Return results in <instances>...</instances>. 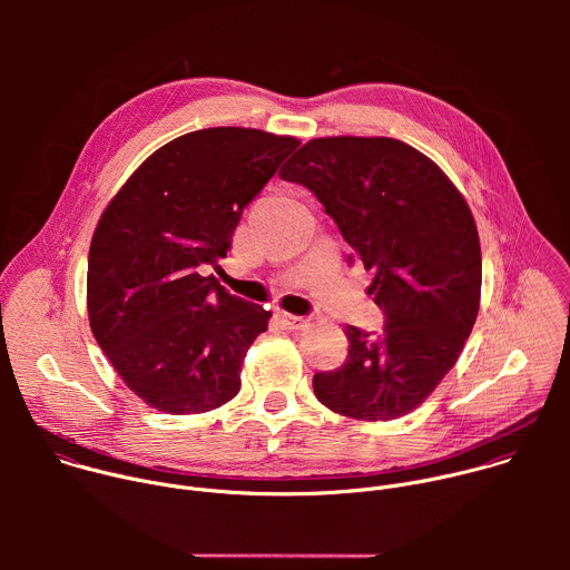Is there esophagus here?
Instances as JSON below:
<instances>
[{"label": "esophagus", "mask_w": 570, "mask_h": 570, "mask_svg": "<svg viewBox=\"0 0 570 570\" xmlns=\"http://www.w3.org/2000/svg\"><path fill=\"white\" fill-rule=\"evenodd\" d=\"M277 320L282 322V327H286V330H302L306 324V317L293 315V313H286V311H277Z\"/></svg>", "instance_id": "34e87169"}]
</instances>
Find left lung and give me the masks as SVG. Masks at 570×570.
<instances>
[{"label": "left lung", "mask_w": 570, "mask_h": 570, "mask_svg": "<svg viewBox=\"0 0 570 570\" xmlns=\"http://www.w3.org/2000/svg\"><path fill=\"white\" fill-rule=\"evenodd\" d=\"M279 176L315 194L376 271L370 293L385 315L379 336L350 324L347 361L313 376L315 396L352 420L411 413L455 365L478 315L482 259L469 205L433 159L390 137L311 139Z\"/></svg>", "instance_id": "obj_1"}]
</instances>
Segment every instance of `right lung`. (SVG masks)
Instances as JSON below:
<instances>
[{"label":"right lung","mask_w":570,"mask_h":570,"mask_svg":"<svg viewBox=\"0 0 570 570\" xmlns=\"http://www.w3.org/2000/svg\"><path fill=\"white\" fill-rule=\"evenodd\" d=\"M299 146L255 128H205L155 150L106 207L90 246L92 334L124 383L169 415L218 409L271 311L200 266L232 248L246 207Z\"/></svg>","instance_id":"obj_1"}]
</instances>
